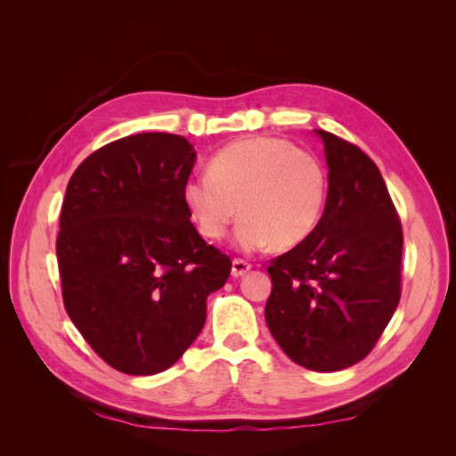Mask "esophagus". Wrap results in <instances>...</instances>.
<instances>
[{
  "label": "esophagus",
  "mask_w": 456,
  "mask_h": 456,
  "mask_svg": "<svg viewBox=\"0 0 456 456\" xmlns=\"http://www.w3.org/2000/svg\"><path fill=\"white\" fill-rule=\"evenodd\" d=\"M249 270H251L249 262H245L241 258H233V262H232V275H233V278H241V275H245Z\"/></svg>",
  "instance_id": "esophagus-1"
}]
</instances>
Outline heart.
I'll use <instances>...</instances> for the list:
<instances>
[{"label":"heart","instance_id":"1","mask_svg":"<svg viewBox=\"0 0 456 456\" xmlns=\"http://www.w3.org/2000/svg\"><path fill=\"white\" fill-rule=\"evenodd\" d=\"M206 175L183 186L190 218L207 240H223L236 215V245L258 251L293 249L320 224L327 171L306 150L275 136L236 141L211 158Z\"/></svg>","mask_w":456,"mask_h":456}]
</instances>
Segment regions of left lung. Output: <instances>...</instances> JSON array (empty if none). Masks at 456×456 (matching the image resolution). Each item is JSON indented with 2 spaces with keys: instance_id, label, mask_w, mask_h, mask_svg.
Listing matches in <instances>:
<instances>
[{
  "instance_id": "1",
  "label": "left lung",
  "mask_w": 456,
  "mask_h": 456,
  "mask_svg": "<svg viewBox=\"0 0 456 456\" xmlns=\"http://www.w3.org/2000/svg\"><path fill=\"white\" fill-rule=\"evenodd\" d=\"M323 141L329 191L310 238L273 258L266 323L291 360L310 370L352 367L375 348L402 297L403 232L384 178L365 151Z\"/></svg>"
}]
</instances>
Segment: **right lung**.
Wrapping results in <instances>:
<instances>
[{"instance_id": "obj_1", "label": "right lung", "mask_w": 456, "mask_h": 456, "mask_svg": "<svg viewBox=\"0 0 456 456\" xmlns=\"http://www.w3.org/2000/svg\"><path fill=\"white\" fill-rule=\"evenodd\" d=\"M194 163L184 136L139 133L93 151L66 188L57 238L64 308L126 375L175 365L201 333L207 297L232 270L183 201Z\"/></svg>"}]
</instances>
